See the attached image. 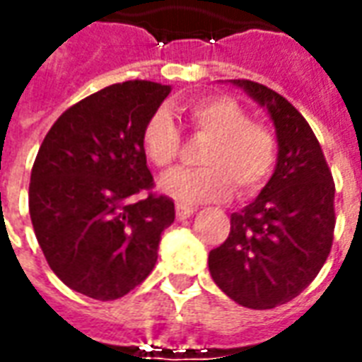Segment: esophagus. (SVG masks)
I'll list each match as a JSON object with an SVG mask.
<instances>
[{
  "mask_svg": "<svg viewBox=\"0 0 362 362\" xmlns=\"http://www.w3.org/2000/svg\"><path fill=\"white\" fill-rule=\"evenodd\" d=\"M197 211V207L186 204H176V217L178 219H188L189 215H194Z\"/></svg>",
  "mask_w": 362,
  "mask_h": 362,
  "instance_id": "obj_1",
  "label": "esophagus"
}]
</instances>
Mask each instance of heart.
Returning a JSON list of instances; mask_svg holds the SVG:
<instances>
[{"instance_id":"1","label":"heart","mask_w":362,"mask_h":362,"mask_svg":"<svg viewBox=\"0 0 362 362\" xmlns=\"http://www.w3.org/2000/svg\"><path fill=\"white\" fill-rule=\"evenodd\" d=\"M192 132L207 137L202 153L204 168L176 170L160 180V189L180 204L219 202L236 192L240 197L258 194L269 180L279 143L272 127L250 119L248 110L235 98L202 96L186 104ZM141 145L149 163L170 170L182 147L180 129L166 110H157L143 127Z\"/></svg>"}]
</instances>
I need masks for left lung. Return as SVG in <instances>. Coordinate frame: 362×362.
<instances>
[{
    "instance_id": "obj_1",
    "label": "left lung",
    "mask_w": 362,
    "mask_h": 362,
    "mask_svg": "<svg viewBox=\"0 0 362 362\" xmlns=\"http://www.w3.org/2000/svg\"><path fill=\"white\" fill-rule=\"evenodd\" d=\"M235 83L267 106L279 157L256 202L230 215L227 240L209 252V273L235 303L266 310L300 295L326 264L334 243L335 184L303 114L262 83Z\"/></svg>"
}]
</instances>
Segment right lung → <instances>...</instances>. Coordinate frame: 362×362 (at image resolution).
<instances>
[{"label":"right lung","mask_w":362,"mask_h":362,"mask_svg":"<svg viewBox=\"0 0 362 362\" xmlns=\"http://www.w3.org/2000/svg\"><path fill=\"white\" fill-rule=\"evenodd\" d=\"M168 93L141 79L104 87L69 106L38 149L28 186L36 240L81 295L116 300L157 264L174 202L153 192L141 134Z\"/></svg>","instance_id":"add662e5"}]
</instances>
